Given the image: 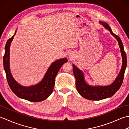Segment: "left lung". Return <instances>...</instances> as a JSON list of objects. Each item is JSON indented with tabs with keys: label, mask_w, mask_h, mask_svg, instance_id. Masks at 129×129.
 <instances>
[{
	"label": "left lung",
	"mask_w": 129,
	"mask_h": 129,
	"mask_svg": "<svg viewBox=\"0 0 129 129\" xmlns=\"http://www.w3.org/2000/svg\"><path fill=\"white\" fill-rule=\"evenodd\" d=\"M99 23L106 29L108 30L118 42L122 57V65L119 74L113 83L106 86H93L86 83L83 71L79 69L74 64H73V73L76 79V90L79 94L83 98L90 100H100L111 97L114 95L115 93L120 89L122 83L127 65L126 55L124 51V46L120 38L112 31L111 28L108 24L101 21H99Z\"/></svg>",
	"instance_id": "1"
}]
</instances>
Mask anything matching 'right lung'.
Listing matches in <instances>:
<instances>
[{
	"instance_id": "add662e5",
	"label": "right lung",
	"mask_w": 129,
	"mask_h": 129,
	"mask_svg": "<svg viewBox=\"0 0 129 129\" xmlns=\"http://www.w3.org/2000/svg\"><path fill=\"white\" fill-rule=\"evenodd\" d=\"M16 33V30L14 34L8 40L5 46L3 65L8 84L13 92L19 98L31 102L42 101L47 99L53 92L57 74L62 65L68 61V59L64 57L51 63L42 80L38 84L29 86L21 85L14 79L10 69V47Z\"/></svg>"
}]
</instances>
